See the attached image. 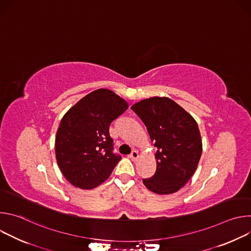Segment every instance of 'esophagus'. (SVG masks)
I'll use <instances>...</instances> for the list:
<instances>
[{
  "mask_svg": "<svg viewBox=\"0 0 251 251\" xmlns=\"http://www.w3.org/2000/svg\"><path fill=\"white\" fill-rule=\"evenodd\" d=\"M138 157H139L138 151H136V150L132 151V153H131V155H130V158H131L133 161H136V160L138 159Z\"/></svg>",
  "mask_w": 251,
  "mask_h": 251,
  "instance_id": "esophagus-1",
  "label": "esophagus"
}]
</instances>
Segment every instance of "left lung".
I'll use <instances>...</instances> for the list:
<instances>
[{
    "mask_svg": "<svg viewBox=\"0 0 251 251\" xmlns=\"http://www.w3.org/2000/svg\"><path fill=\"white\" fill-rule=\"evenodd\" d=\"M131 109L147 127L157 147V169L145 187L158 195L182 189L199 165L202 143L199 126L183 107L168 97L154 96L135 103Z\"/></svg>",
    "mask_w": 251,
    "mask_h": 251,
    "instance_id": "obj_1",
    "label": "left lung"
}]
</instances>
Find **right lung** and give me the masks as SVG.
<instances>
[{
    "label": "right lung",
    "mask_w": 251,
    "mask_h": 251,
    "mask_svg": "<svg viewBox=\"0 0 251 251\" xmlns=\"http://www.w3.org/2000/svg\"><path fill=\"white\" fill-rule=\"evenodd\" d=\"M127 109L125 99L100 88L85 95L63 115L55 136V157L71 185L91 190L109 177L121 160L112 153L109 126Z\"/></svg>",
    "instance_id": "right-lung-1"
}]
</instances>
